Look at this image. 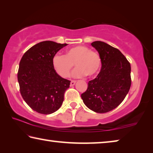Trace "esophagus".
Wrapping results in <instances>:
<instances>
[{"mask_svg": "<svg viewBox=\"0 0 153 153\" xmlns=\"http://www.w3.org/2000/svg\"><path fill=\"white\" fill-rule=\"evenodd\" d=\"M76 83V81H75V80H71V83H70V86H73L75 85V84Z\"/></svg>", "mask_w": 153, "mask_h": 153, "instance_id": "esophagus-1", "label": "esophagus"}]
</instances>
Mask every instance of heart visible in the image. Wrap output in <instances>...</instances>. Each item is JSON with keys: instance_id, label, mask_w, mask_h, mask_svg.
<instances>
[{"instance_id": "b5f03b06", "label": "heart", "mask_w": 153, "mask_h": 153, "mask_svg": "<svg viewBox=\"0 0 153 153\" xmlns=\"http://www.w3.org/2000/svg\"><path fill=\"white\" fill-rule=\"evenodd\" d=\"M52 63L56 73L63 77L69 76L74 63L76 68L72 76L82 77L85 75L89 77L95 76L99 71L101 62L95 52L86 46H77L68 49L65 55L56 54L53 57Z\"/></svg>"}]
</instances>
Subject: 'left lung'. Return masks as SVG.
Returning <instances> with one entry per match:
<instances>
[{
  "instance_id": "1",
  "label": "left lung",
  "mask_w": 153,
  "mask_h": 153,
  "mask_svg": "<svg viewBox=\"0 0 153 153\" xmlns=\"http://www.w3.org/2000/svg\"><path fill=\"white\" fill-rule=\"evenodd\" d=\"M91 45L99 54L101 69L95 79L90 80L81 97L90 110L107 113L120 105L131 86V66L120 50L101 41Z\"/></svg>"
}]
</instances>
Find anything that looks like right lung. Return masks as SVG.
<instances>
[{"label": "right lung", "instance_id": "right-lung-1", "mask_svg": "<svg viewBox=\"0 0 153 153\" xmlns=\"http://www.w3.org/2000/svg\"><path fill=\"white\" fill-rule=\"evenodd\" d=\"M67 45L53 41L36 44L23 55L17 74L20 92L25 102L36 112L49 115L61 107L70 81L56 73L52 60Z\"/></svg>", "mask_w": 153, "mask_h": 153}]
</instances>
